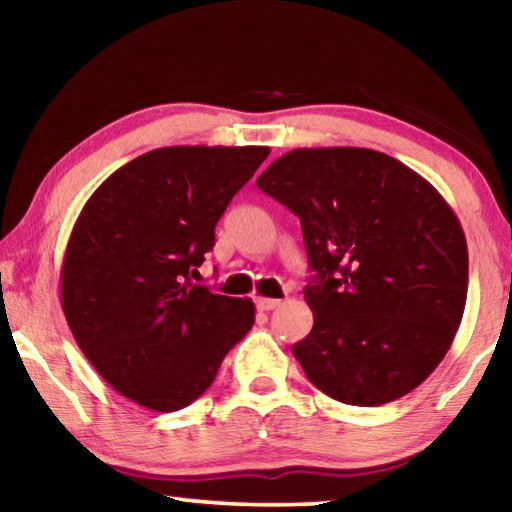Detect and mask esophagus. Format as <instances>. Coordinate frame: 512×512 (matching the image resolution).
Wrapping results in <instances>:
<instances>
[{
    "instance_id": "1",
    "label": "esophagus",
    "mask_w": 512,
    "mask_h": 512,
    "mask_svg": "<svg viewBox=\"0 0 512 512\" xmlns=\"http://www.w3.org/2000/svg\"><path fill=\"white\" fill-rule=\"evenodd\" d=\"M255 305H257V309L259 311H271V309H275V307H280V300H275V298H255Z\"/></svg>"
}]
</instances>
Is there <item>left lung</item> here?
<instances>
[{
	"mask_svg": "<svg viewBox=\"0 0 512 512\" xmlns=\"http://www.w3.org/2000/svg\"><path fill=\"white\" fill-rule=\"evenodd\" d=\"M257 187L298 216L314 327L293 345L332 400L411 393L452 345L467 298V244L438 189L391 155L329 146L277 158Z\"/></svg>",
	"mask_w": 512,
	"mask_h": 512,
	"instance_id": "obj_1",
	"label": "left lung"
}]
</instances>
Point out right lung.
Returning <instances> with one entry per match:
<instances>
[{
    "label": "right lung",
    "mask_w": 512,
    "mask_h": 512,
    "mask_svg": "<svg viewBox=\"0 0 512 512\" xmlns=\"http://www.w3.org/2000/svg\"><path fill=\"white\" fill-rule=\"evenodd\" d=\"M268 146H164L110 178L76 219L60 305L94 370L144 409L198 400L255 323L250 298L194 284L214 228Z\"/></svg>",
    "instance_id": "1"
}]
</instances>
